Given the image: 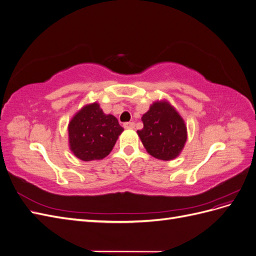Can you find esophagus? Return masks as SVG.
<instances>
[{
    "instance_id": "34e87169",
    "label": "esophagus",
    "mask_w": 256,
    "mask_h": 256,
    "mask_svg": "<svg viewBox=\"0 0 256 256\" xmlns=\"http://www.w3.org/2000/svg\"><path fill=\"white\" fill-rule=\"evenodd\" d=\"M134 127H136V124L134 122H129L124 124V128H126V129H132Z\"/></svg>"
}]
</instances>
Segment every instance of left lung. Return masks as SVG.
I'll list each match as a JSON object with an SVG mask.
<instances>
[{
    "instance_id": "8db88e82",
    "label": "left lung",
    "mask_w": 256,
    "mask_h": 256,
    "mask_svg": "<svg viewBox=\"0 0 256 256\" xmlns=\"http://www.w3.org/2000/svg\"><path fill=\"white\" fill-rule=\"evenodd\" d=\"M143 129L138 134L150 156L160 160H173L180 156L187 141V127L170 102H154L142 116Z\"/></svg>"
}]
</instances>
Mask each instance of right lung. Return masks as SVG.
<instances>
[{
  "label": "right lung",
  "mask_w": 256,
  "mask_h": 256,
  "mask_svg": "<svg viewBox=\"0 0 256 256\" xmlns=\"http://www.w3.org/2000/svg\"><path fill=\"white\" fill-rule=\"evenodd\" d=\"M124 128L98 102L84 106L68 124L69 148L83 161L102 160L111 152Z\"/></svg>",
  "instance_id": "add662e5"
}]
</instances>
